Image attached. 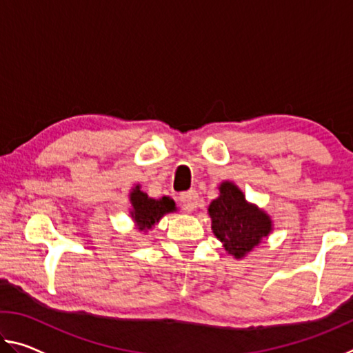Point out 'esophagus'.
Returning a JSON list of instances; mask_svg holds the SVG:
<instances>
[{
  "instance_id": "34e87169",
  "label": "esophagus",
  "mask_w": 353,
  "mask_h": 353,
  "mask_svg": "<svg viewBox=\"0 0 353 353\" xmlns=\"http://www.w3.org/2000/svg\"><path fill=\"white\" fill-rule=\"evenodd\" d=\"M179 201H181V205L185 212H193L196 207H198V202H199V196L196 191L190 190V191H185L181 196H179Z\"/></svg>"
}]
</instances>
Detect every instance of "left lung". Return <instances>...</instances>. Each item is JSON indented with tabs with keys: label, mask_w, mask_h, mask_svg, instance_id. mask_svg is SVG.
<instances>
[{
	"label": "left lung",
	"mask_w": 353,
	"mask_h": 353,
	"mask_svg": "<svg viewBox=\"0 0 353 353\" xmlns=\"http://www.w3.org/2000/svg\"><path fill=\"white\" fill-rule=\"evenodd\" d=\"M214 236L223 243L225 252L243 259L272 230V221L254 204H249L243 191L232 182L219 185V196L208 205Z\"/></svg>",
	"instance_id": "8db88e82"
}]
</instances>
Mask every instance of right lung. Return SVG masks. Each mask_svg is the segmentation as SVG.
Segmentation results:
<instances>
[{
    "mask_svg": "<svg viewBox=\"0 0 353 353\" xmlns=\"http://www.w3.org/2000/svg\"><path fill=\"white\" fill-rule=\"evenodd\" d=\"M129 198L130 204H132L130 216H132L134 223L141 232L151 230L166 213L176 212L174 201L166 198V196H163L162 199L149 198L146 193H143L140 190V185H135L130 191Z\"/></svg>",
    "mask_w": 353,
    "mask_h": 353,
    "instance_id": "1",
    "label": "right lung"
}]
</instances>
